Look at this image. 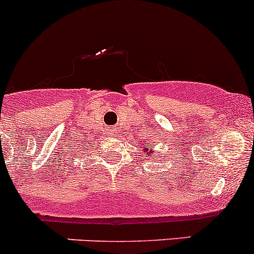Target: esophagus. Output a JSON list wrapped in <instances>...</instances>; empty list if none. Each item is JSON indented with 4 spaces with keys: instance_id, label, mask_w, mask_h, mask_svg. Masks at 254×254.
Returning <instances> with one entry per match:
<instances>
[{
    "instance_id": "1",
    "label": "esophagus",
    "mask_w": 254,
    "mask_h": 254,
    "mask_svg": "<svg viewBox=\"0 0 254 254\" xmlns=\"http://www.w3.org/2000/svg\"><path fill=\"white\" fill-rule=\"evenodd\" d=\"M109 132L111 135H116V129H115V127H110Z\"/></svg>"
}]
</instances>
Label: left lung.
Returning <instances> with one entry per match:
<instances>
[{
  "mask_svg": "<svg viewBox=\"0 0 254 254\" xmlns=\"http://www.w3.org/2000/svg\"><path fill=\"white\" fill-rule=\"evenodd\" d=\"M142 144H143V150H144L149 156H154V145L149 144L148 142L142 143Z\"/></svg>",
  "mask_w": 254,
  "mask_h": 254,
  "instance_id": "1",
  "label": "left lung"
}]
</instances>
